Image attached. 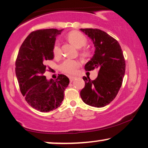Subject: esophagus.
Masks as SVG:
<instances>
[{"label": "esophagus", "mask_w": 148, "mask_h": 148, "mask_svg": "<svg viewBox=\"0 0 148 148\" xmlns=\"http://www.w3.org/2000/svg\"><path fill=\"white\" fill-rule=\"evenodd\" d=\"M69 80L71 82H72L76 78V77H74V76H69Z\"/></svg>", "instance_id": "34e87169"}]
</instances>
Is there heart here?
I'll return each mask as SVG.
<instances>
[{
  "instance_id": "1",
  "label": "heart",
  "mask_w": 148,
  "mask_h": 148,
  "mask_svg": "<svg viewBox=\"0 0 148 148\" xmlns=\"http://www.w3.org/2000/svg\"><path fill=\"white\" fill-rule=\"evenodd\" d=\"M67 38L70 42L76 46L77 48H82L86 46L88 40L84 34L78 31H72L69 33ZM81 56L84 58L89 57L91 54V50L88 48H82L79 52ZM53 54L54 58L58 59L61 56L62 52L60 43L56 42L53 46ZM80 66V62L77 60L67 59L62 62L60 66V69L64 73L69 75H74L77 72L79 67Z\"/></svg>"
}]
</instances>
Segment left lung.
Segmentation results:
<instances>
[{
  "mask_svg": "<svg viewBox=\"0 0 148 148\" xmlns=\"http://www.w3.org/2000/svg\"><path fill=\"white\" fill-rule=\"evenodd\" d=\"M92 40L94 56L85 65L87 71L98 69V77L91 80L84 77L85 87L80 92L89 106L101 108L112 102L120 90L125 72V60L120 44L112 36L99 29H80Z\"/></svg>",
  "mask_w": 148,
  "mask_h": 148,
  "instance_id": "left-lung-1",
  "label": "left lung"
}]
</instances>
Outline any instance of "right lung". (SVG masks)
<instances>
[{
    "label": "right lung",
    "instance_id": "obj_1",
    "mask_svg": "<svg viewBox=\"0 0 148 148\" xmlns=\"http://www.w3.org/2000/svg\"><path fill=\"white\" fill-rule=\"evenodd\" d=\"M62 30L32 32L21 44L15 62L16 77L21 94L29 106L40 112H49L59 107L69 84L64 75H58L54 80H48L44 75L46 62L54 58L56 37Z\"/></svg>",
    "mask_w": 148,
    "mask_h": 148
}]
</instances>
